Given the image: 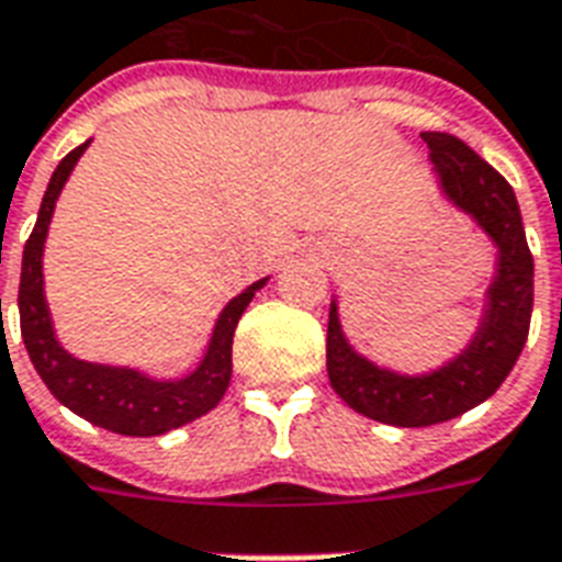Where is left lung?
I'll return each mask as SVG.
<instances>
[{"instance_id": "left-lung-1", "label": "left lung", "mask_w": 562, "mask_h": 562, "mask_svg": "<svg viewBox=\"0 0 562 562\" xmlns=\"http://www.w3.org/2000/svg\"><path fill=\"white\" fill-rule=\"evenodd\" d=\"M422 140L431 149L434 173L449 203L467 212L494 241L497 266L476 335L454 359L428 374H398L356 353L344 338L338 302L331 299L326 329L331 389L356 413L398 428L449 422L491 398L518 362L533 314V254L512 186L452 134L425 131Z\"/></svg>"}]
</instances>
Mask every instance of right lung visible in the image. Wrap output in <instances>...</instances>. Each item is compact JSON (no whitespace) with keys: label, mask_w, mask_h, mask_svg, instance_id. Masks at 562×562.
<instances>
[{"label":"right lung","mask_w":562,"mask_h":562,"mask_svg":"<svg viewBox=\"0 0 562 562\" xmlns=\"http://www.w3.org/2000/svg\"><path fill=\"white\" fill-rule=\"evenodd\" d=\"M89 140L68 151L59 167L53 170L50 186L41 200L35 231L23 248V272H20V335L26 344V353L32 366L50 389L53 398L63 401L65 407L98 428H108L125 437H158V434L182 428L188 422L206 416L212 407H218L224 392L231 386L233 374V331L236 323L248 308L254 293L269 281L260 278L257 284L241 290L239 296L227 302V308L218 314V323L209 338L206 356L200 366L182 380H151L140 374L137 368L98 366L83 362L65 350L53 335L50 308L44 299V272H41V257H44V239L50 227L53 209L63 194L65 182L71 176L74 164L80 161ZM2 305V302H0Z\"/></svg>","instance_id":"1"}]
</instances>
